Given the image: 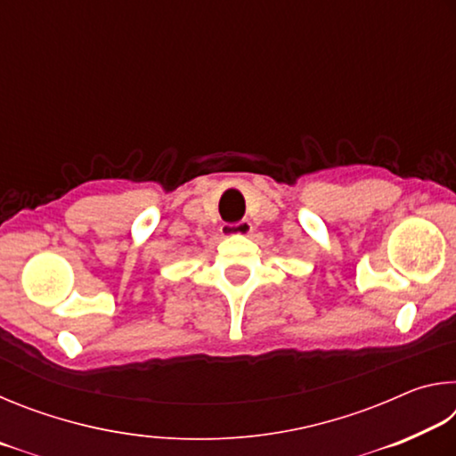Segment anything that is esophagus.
Returning <instances> with one entry per match:
<instances>
[{
	"instance_id": "obj_1",
	"label": "esophagus",
	"mask_w": 456,
	"mask_h": 456,
	"mask_svg": "<svg viewBox=\"0 0 456 456\" xmlns=\"http://www.w3.org/2000/svg\"><path fill=\"white\" fill-rule=\"evenodd\" d=\"M253 231V225H251V221H247V219H243V221H239V223H233V225H225L223 227V235L225 237H235V235H249Z\"/></svg>"
}]
</instances>
